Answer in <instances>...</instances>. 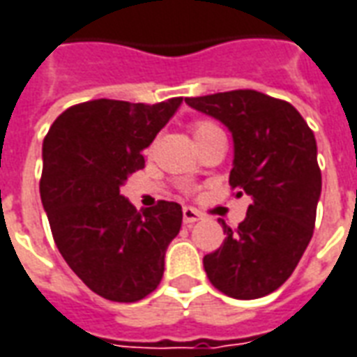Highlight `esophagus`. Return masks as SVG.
Wrapping results in <instances>:
<instances>
[{
  "label": "esophagus",
  "instance_id": "obj_1",
  "mask_svg": "<svg viewBox=\"0 0 357 357\" xmlns=\"http://www.w3.org/2000/svg\"><path fill=\"white\" fill-rule=\"evenodd\" d=\"M183 219H184V223L190 227V225H194L196 221H199V219H202V213H199V211H196V209H192V207H184Z\"/></svg>",
  "mask_w": 357,
  "mask_h": 357
}]
</instances>
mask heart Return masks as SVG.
Here are the masks:
<instances>
[{
  "instance_id": "heart-1",
  "label": "heart",
  "mask_w": 357,
  "mask_h": 357,
  "mask_svg": "<svg viewBox=\"0 0 357 357\" xmlns=\"http://www.w3.org/2000/svg\"><path fill=\"white\" fill-rule=\"evenodd\" d=\"M215 130H219L213 123H209V121H198L196 125L192 126V132H194V140H198L202 136H206L209 132H215Z\"/></svg>"
}]
</instances>
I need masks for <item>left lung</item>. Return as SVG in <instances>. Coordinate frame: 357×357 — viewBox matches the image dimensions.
Segmentation results:
<instances>
[{"mask_svg":"<svg viewBox=\"0 0 357 357\" xmlns=\"http://www.w3.org/2000/svg\"><path fill=\"white\" fill-rule=\"evenodd\" d=\"M192 109L221 121L232 134L229 183L252 198L246 219L204 257L207 279L236 300H255L292 275L310 244L321 196L317 144L288 102L255 90L186 98Z\"/></svg>","mask_w":357,"mask_h":357,"instance_id":"8db88e82","label":"left lung"}]
</instances>
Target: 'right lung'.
I'll list each match as a JSON object with an SVG mask.
<instances>
[{
	"instance_id": "obj_1",
	"label": "right lung",
	"mask_w": 357,
	"mask_h": 357,
	"mask_svg": "<svg viewBox=\"0 0 357 357\" xmlns=\"http://www.w3.org/2000/svg\"><path fill=\"white\" fill-rule=\"evenodd\" d=\"M181 103H78L55 119L42 146L40 196L53 240L78 279L111 302H138L158 288L181 231L178 204L161 199L140 213L121 194Z\"/></svg>"
}]
</instances>
